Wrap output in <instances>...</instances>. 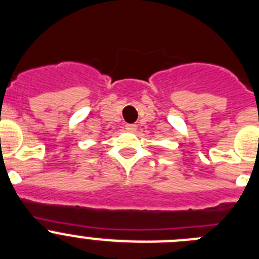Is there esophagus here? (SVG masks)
<instances>
[{"instance_id":"esophagus-1","label":"esophagus","mask_w":259,"mask_h":259,"mask_svg":"<svg viewBox=\"0 0 259 259\" xmlns=\"http://www.w3.org/2000/svg\"><path fill=\"white\" fill-rule=\"evenodd\" d=\"M125 129L127 130V132H135V130H137V125L135 124H127L126 126H125Z\"/></svg>"}]
</instances>
